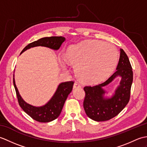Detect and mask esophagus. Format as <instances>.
<instances>
[{"label":"esophagus","mask_w":147,"mask_h":147,"mask_svg":"<svg viewBox=\"0 0 147 147\" xmlns=\"http://www.w3.org/2000/svg\"><path fill=\"white\" fill-rule=\"evenodd\" d=\"M81 88V85L78 83L75 82L74 83V85H73V88Z\"/></svg>","instance_id":"esophagus-1"}]
</instances>
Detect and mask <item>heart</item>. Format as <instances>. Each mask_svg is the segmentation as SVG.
Instances as JSON below:
<instances>
[{"label": "heart", "mask_w": 147, "mask_h": 147, "mask_svg": "<svg viewBox=\"0 0 147 147\" xmlns=\"http://www.w3.org/2000/svg\"><path fill=\"white\" fill-rule=\"evenodd\" d=\"M119 54L115 47L98 40H86L69 47L61 62L63 69L66 62L74 65L77 77L82 82L93 84L110 76L116 66Z\"/></svg>", "instance_id": "1"}]
</instances>
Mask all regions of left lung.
<instances>
[{
    "label": "left lung",
    "mask_w": 147,
    "mask_h": 147,
    "mask_svg": "<svg viewBox=\"0 0 147 147\" xmlns=\"http://www.w3.org/2000/svg\"><path fill=\"white\" fill-rule=\"evenodd\" d=\"M133 74L132 67L126 54L120 49V57L116 71L109 78L95 86L84 87L86 95L83 107L87 116L92 120L100 122L108 121L116 116L129 102ZM117 77H121L120 85L111 98L105 95L108 92L103 87Z\"/></svg>",
    "instance_id": "1"
}]
</instances>
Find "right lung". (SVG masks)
Instances as JSON below:
<instances>
[{
	"instance_id": "add662e5",
	"label": "right lung",
	"mask_w": 147,
	"mask_h": 147,
	"mask_svg": "<svg viewBox=\"0 0 147 147\" xmlns=\"http://www.w3.org/2000/svg\"><path fill=\"white\" fill-rule=\"evenodd\" d=\"M65 40V38L63 36L44 37L28 45L23 49L21 54L28 49L38 46L45 47L54 51H57ZM13 77L14 88L20 107L34 120L38 121L40 123H49L55 120L59 116L68 95L73 90L74 84V82L72 81L61 83L54 95L49 100V101L45 105L36 107L28 104L21 97L16 85L14 74Z\"/></svg>"
}]
</instances>
